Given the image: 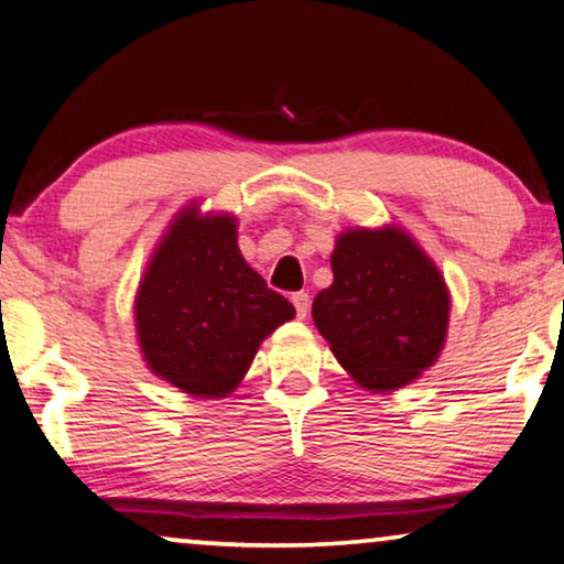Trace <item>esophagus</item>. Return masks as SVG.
Segmentation results:
<instances>
[{
  "label": "esophagus",
  "instance_id": "obj_1",
  "mask_svg": "<svg viewBox=\"0 0 564 564\" xmlns=\"http://www.w3.org/2000/svg\"><path fill=\"white\" fill-rule=\"evenodd\" d=\"M291 301H293V306H296V314L301 316V319H304L306 312H308V293L306 291L291 293Z\"/></svg>",
  "mask_w": 564,
  "mask_h": 564
}]
</instances>
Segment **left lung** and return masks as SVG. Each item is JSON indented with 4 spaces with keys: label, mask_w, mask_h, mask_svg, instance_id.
Segmentation results:
<instances>
[{
    "label": "left lung",
    "mask_w": 564,
    "mask_h": 564,
    "mask_svg": "<svg viewBox=\"0 0 564 564\" xmlns=\"http://www.w3.org/2000/svg\"><path fill=\"white\" fill-rule=\"evenodd\" d=\"M312 316L339 365L368 391H393L430 368L447 335L449 293L399 229H352L332 252Z\"/></svg>",
    "instance_id": "1"
}]
</instances>
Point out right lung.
<instances>
[{"label":"right lung","instance_id":"1","mask_svg":"<svg viewBox=\"0 0 564 564\" xmlns=\"http://www.w3.org/2000/svg\"><path fill=\"white\" fill-rule=\"evenodd\" d=\"M296 308L245 263L235 219L186 209L150 260L134 301L155 376L202 399L240 383L258 347Z\"/></svg>","mask_w":564,"mask_h":564}]
</instances>
